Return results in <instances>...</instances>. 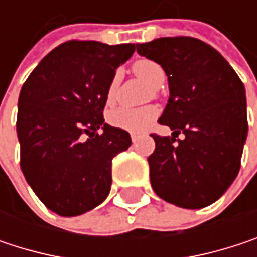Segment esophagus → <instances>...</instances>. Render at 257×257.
Masks as SVG:
<instances>
[{"mask_svg":"<svg viewBox=\"0 0 257 257\" xmlns=\"http://www.w3.org/2000/svg\"><path fill=\"white\" fill-rule=\"evenodd\" d=\"M141 138V134H137V132H131V140L134 141V143H137L138 140Z\"/></svg>","mask_w":257,"mask_h":257,"instance_id":"esophagus-1","label":"esophagus"}]
</instances>
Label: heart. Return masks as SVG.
Returning <instances> with one entry per match:
<instances>
[{
	"label": "heart",
	"instance_id": "b5f03b06",
	"mask_svg": "<svg viewBox=\"0 0 257 257\" xmlns=\"http://www.w3.org/2000/svg\"><path fill=\"white\" fill-rule=\"evenodd\" d=\"M132 71L135 76L143 78L150 87L158 89L165 83V71L164 68L147 58L138 59L134 62L132 65ZM117 81L119 77L114 76L113 80L108 84L107 93H105V102L107 105L113 104L114 101V93H116V87H117ZM158 117V110L155 107H143V108H128V107H120L113 110L108 114V122L114 126V128L129 131V132H141L144 129H147L152 122Z\"/></svg>",
	"mask_w": 257,
	"mask_h": 257
}]
</instances>
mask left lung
Masks as SVG:
<instances>
[{
  "instance_id": "8db88e82",
  "label": "left lung",
  "mask_w": 257,
  "mask_h": 257,
  "mask_svg": "<svg viewBox=\"0 0 257 257\" xmlns=\"http://www.w3.org/2000/svg\"><path fill=\"white\" fill-rule=\"evenodd\" d=\"M168 76L170 99L159 117L173 137L152 134L150 183L164 201L181 208L216 202L238 176L247 138L245 89L228 61L192 37H164L137 44ZM180 132L183 140L175 141Z\"/></svg>"
}]
</instances>
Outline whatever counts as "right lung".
Listing matches in <instances>:
<instances>
[{
	"label": "right lung",
	"mask_w": 257,
	"mask_h": 257,
	"mask_svg": "<svg viewBox=\"0 0 257 257\" xmlns=\"http://www.w3.org/2000/svg\"><path fill=\"white\" fill-rule=\"evenodd\" d=\"M135 47L67 41L41 59L21 89V168L40 201L59 216L90 211L110 193L111 161L131 137L104 123L105 93Z\"/></svg>",
	"instance_id": "right-lung-1"
}]
</instances>
